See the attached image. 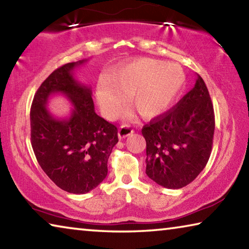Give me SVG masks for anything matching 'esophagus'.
<instances>
[{"mask_svg":"<svg viewBox=\"0 0 249 249\" xmlns=\"http://www.w3.org/2000/svg\"><path fill=\"white\" fill-rule=\"evenodd\" d=\"M133 133H134V129L130 128V126L123 125V126H121L120 129H119V137L122 140V138L127 137V136H129L130 134H133Z\"/></svg>","mask_w":249,"mask_h":249,"instance_id":"esophagus-1","label":"esophagus"}]
</instances>
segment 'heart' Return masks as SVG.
I'll return each mask as SVG.
<instances>
[{
	"label": "heart",
	"instance_id": "b5f03b06",
	"mask_svg": "<svg viewBox=\"0 0 249 249\" xmlns=\"http://www.w3.org/2000/svg\"><path fill=\"white\" fill-rule=\"evenodd\" d=\"M185 74L180 66L155 59H136L117 68L96 84V99L108 119L119 116L127 100L144 119L169 109L182 91Z\"/></svg>",
	"mask_w": 249,
	"mask_h": 249
}]
</instances>
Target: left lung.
<instances>
[{"label": "left lung", "mask_w": 249, "mask_h": 249, "mask_svg": "<svg viewBox=\"0 0 249 249\" xmlns=\"http://www.w3.org/2000/svg\"><path fill=\"white\" fill-rule=\"evenodd\" d=\"M214 129L212 101L197 74L191 91L142 127L146 175L168 189H180L192 182L209 161Z\"/></svg>", "instance_id": "8db88e82"}]
</instances>
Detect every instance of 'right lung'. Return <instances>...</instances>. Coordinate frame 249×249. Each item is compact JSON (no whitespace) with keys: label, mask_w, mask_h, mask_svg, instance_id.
<instances>
[{"label":"right lung","mask_w":249,"mask_h":249,"mask_svg":"<svg viewBox=\"0 0 249 249\" xmlns=\"http://www.w3.org/2000/svg\"><path fill=\"white\" fill-rule=\"evenodd\" d=\"M86 59L69 62L41 83L31 107V142L37 161L53 182L69 193L84 195L107 175V160L119 137L115 125L94 111L91 88L73 77ZM64 94L74 105L67 119L45 107L50 96Z\"/></svg>","instance_id":"right-lung-1"}]
</instances>
